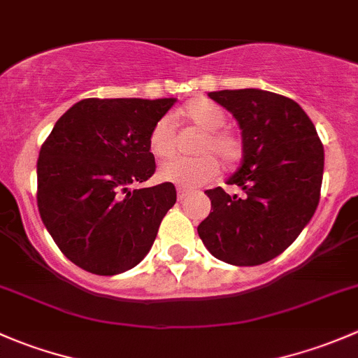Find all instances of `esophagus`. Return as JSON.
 Listing matches in <instances>:
<instances>
[{
  "label": "esophagus",
  "mask_w": 358,
  "mask_h": 358,
  "mask_svg": "<svg viewBox=\"0 0 358 358\" xmlns=\"http://www.w3.org/2000/svg\"><path fill=\"white\" fill-rule=\"evenodd\" d=\"M187 196H189V190H185V189H178V201H183V199H185Z\"/></svg>",
  "instance_id": "obj_1"
}]
</instances>
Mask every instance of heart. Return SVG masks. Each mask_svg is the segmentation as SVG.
<instances>
[{
    "label": "heart",
    "instance_id": "heart-1",
    "mask_svg": "<svg viewBox=\"0 0 358 358\" xmlns=\"http://www.w3.org/2000/svg\"><path fill=\"white\" fill-rule=\"evenodd\" d=\"M180 114L202 131L196 143V154L202 156L190 159H173L159 168L157 176L162 182L173 183L182 189H194L218 175L216 156L225 166H234L243 157V142L230 129L223 128L227 114L222 107L206 99L192 100ZM149 150L154 157L168 159L176 150V126L169 115L159 117L149 133Z\"/></svg>",
    "mask_w": 358,
    "mask_h": 358
}]
</instances>
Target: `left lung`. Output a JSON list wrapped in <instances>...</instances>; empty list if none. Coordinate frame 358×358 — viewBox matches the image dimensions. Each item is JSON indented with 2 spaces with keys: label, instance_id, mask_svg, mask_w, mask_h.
Returning a JSON list of instances; mask_svg holds the SVG:
<instances>
[{
  "label": "left lung",
  "instance_id": "8db88e82",
  "mask_svg": "<svg viewBox=\"0 0 358 358\" xmlns=\"http://www.w3.org/2000/svg\"><path fill=\"white\" fill-rule=\"evenodd\" d=\"M234 114L243 129V164L222 187L206 190L211 209L197 227L215 258L237 266L270 262L294 243L320 199L324 147L305 110L263 90L208 93Z\"/></svg>",
  "mask_w": 358,
  "mask_h": 358
}]
</instances>
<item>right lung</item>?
<instances>
[{"instance_id": "1", "label": "right lung", "mask_w": 358, "mask_h": 358, "mask_svg": "<svg viewBox=\"0 0 358 358\" xmlns=\"http://www.w3.org/2000/svg\"><path fill=\"white\" fill-rule=\"evenodd\" d=\"M175 99H85L53 126L38 159V209L60 251L96 275L138 265L176 202L173 183L131 190L156 171L149 133Z\"/></svg>"}]
</instances>
